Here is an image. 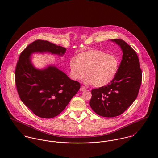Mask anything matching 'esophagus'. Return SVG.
<instances>
[{"mask_svg":"<svg viewBox=\"0 0 158 158\" xmlns=\"http://www.w3.org/2000/svg\"><path fill=\"white\" fill-rule=\"evenodd\" d=\"M80 91H81V92H83V91H85V90H86V88L85 87V86H81V88H80Z\"/></svg>","mask_w":158,"mask_h":158,"instance_id":"34e87169","label":"esophagus"}]
</instances>
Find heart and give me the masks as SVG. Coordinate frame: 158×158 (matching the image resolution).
<instances>
[{
    "label": "heart",
    "mask_w": 158,
    "mask_h": 158,
    "mask_svg": "<svg viewBox=\"0 0 158 158\" xmlns=\"http://www.w3.org/2000/svg\"><path fill=\"white\" fill-rule=\"evenodd\" d=\"M71 75L74 80L82 78L85 72L86 83L96 88L108 85L115 77L118 69V60L114 56L99 50H90L78 54L70 61Z\"/></svg>",
    "instance_id": "1"
}]
</instances>
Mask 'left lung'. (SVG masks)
<instances>
[{
  "label": "left lung",
  "mask_w": 158,
  "mask_h": 158,
  "mask_svg": "<svg viewBox=\"0 0 158 158\" xmlns=\"http://www.w3.org/2000/svg\"><path fill=\"white\" fill-rule=\"evenodd\" d=\"M111 41L120 47L122 60L115 77L110 84L91 90L89 102L95 113L105 117L122 114L135 102L142 75L138 56L131 47L122 40Z\"/></svg>",
  "instance_id": "obj_1"
}]
</instances>
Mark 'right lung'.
Returning a JSON list of instances; mask_svg holds the SVG:
<instances>
[{
  "label": "right lung",
  "mask_w": 158,
  "mask_h": 158,
  "mask_svg": "<svg viewBox=\"0 0 158 158\" xmlns=\"http://www.w3.org/2000/svg\"><path fill=\"white\" fill-rule=\"evenodd\" d=\"M66 51V48L47 41L36 40L20 55L15 74L17 90L25 105L40 117L51 118L61 113L80 89V84L54 65L35 68L31 56L50 53L62 56Z\"/></svg>",
  "instance_id": "add662e5"
}]
</instances>
